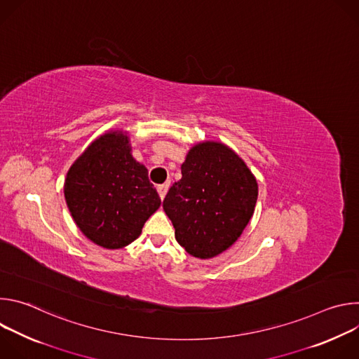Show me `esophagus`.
Returning <instances> with one entry per match:
<instances>
[{
  "label": "esophagus",
  "instance_id": "obj_1",
  "mask_svg": "<svg viewBox=\"0 0 359 359\" xmlns=\"http://www.w3.org/2000/svg\"><path fill=\"white\" fill-rule=\"evenodd\" d=\"M168 189H169V184H161V186H158V193H159V196H161L162 200L165 198V196H166V193H168Z\"/></svg>",
  "mask_w": 359,
  "mask_h": 359
}]
</instances>
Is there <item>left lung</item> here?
Instances as JSON below:
<instances>
[{
  "mask_svg": "<svg viewBox=\"0 0 359 359\" xmlns=\"http://www.w3.org/2000/svg\"><path fill=\"white\" fill-rule=\"evenodd\" d=\"M259 186L236 151L220 142L194 144L182 179L163 200L177 243L193 257L213 259L241 236L252 217Z\"/></svg>",
  "mask_w": 359,
  "mask_h": 359,
  "instance_id": "left-lung-1",
  "label": "left lung"
}]
</instances>
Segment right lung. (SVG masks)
<instances>
[{
    "label": "right lung",
    "instance_id": "obj_1",
    "mask_svg": "<svg viewBox=\"0 0 359 359\" xmlns=\"http://www.w3.org/2000/svg\"><path fill=\"white\" fill-rule=\"evenodd\" d=\"M64 193L79 230L109 250L135 241L161 208L147 169L133 159L123 130L100 135L85 149L67 173Z\"/></svg>",
    "mask_w": 359,
    "mask_h": 359
}]
</instances>
